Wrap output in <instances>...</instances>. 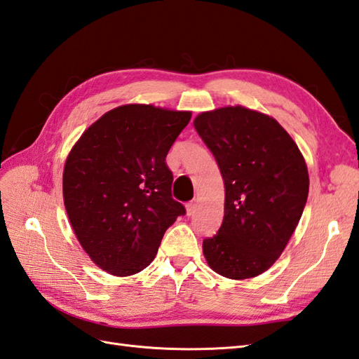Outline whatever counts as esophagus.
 Returning a JSON list of instances; mask_svg holds the SVG:
<instances>
[{"instance_id": "esophagus-1", "label": "esophagus", "mask_w": 359, "mask_h": 359, "mask_svg": "<svg viewBox=\"0 0 359 359\" xmlns=\"http://www.w3.org/2000/svg\"><path fill=\"white\" fill-rule=\"evenodd\" d=\"M187 215H194V212H196V208H197V203L196 201H189V203H187Z\"/></svg>"}]
</instances>
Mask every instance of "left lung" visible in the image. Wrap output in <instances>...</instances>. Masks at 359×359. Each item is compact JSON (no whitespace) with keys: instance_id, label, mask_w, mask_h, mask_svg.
Returning <instances> with one entry per match:
<instances>
[{"instance_id":"1","label":"left lung","mask_w":359,"mask_h":359,"mask_svg":"<svg viewBox=\"0 0 359 359\" xmlns=\"http://www.w3.org/2000/svg\"><path fill=\"white\" fill-rule=\"evenodd\" d=\"M194 127L224 180V217L203 241L209 267L229 279L267 271L306 205L309 176L292 137L274 118L243 106L200 114Z\"/></svg>"}]
</instances>
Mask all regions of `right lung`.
<instances>
[{"mask_svg":"<svg viewBox=\"0 0 359 359\" xmlns=\"http://www.w3.org/2000/svg\"><path fill=\"white\" fill-rule=\"evenodd\" d=\"M191 119L151 104L109 110L72 147L63 170V201L79 243L101 270L140 273L165 231L185 215L171 196L165 158Z\"/></svg>","mask_w":359,"mask_h":359,"instance_id":"right-lung-1","label":"right lung"}]
</instances>
